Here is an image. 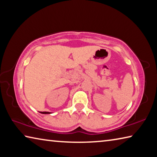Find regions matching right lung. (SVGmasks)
I'll return each mask as SVG.
<instances>
[{
	"instance_id": "right-lung-1",
	"label": "right lung",
	"mask_w": 157,
	"mask_h": 157,
	"mask_svg": "<svg viewBox=\"0 0 157 157\" xmlns=\"http://www.w3.org/2000/svg\"><path fill=\"white\" fill-rule=\"evenodd\" d=\"M40 113H43V114H50V113H51L50 112H48V111H41Z\"/></svg>"
}]
</instances>
